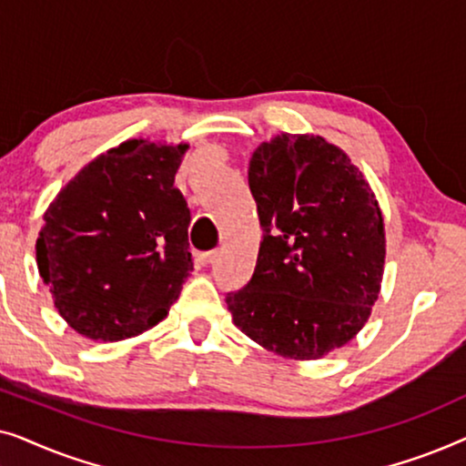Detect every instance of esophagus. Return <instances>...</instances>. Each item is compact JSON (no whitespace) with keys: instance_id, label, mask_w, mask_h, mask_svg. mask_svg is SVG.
Returning a JSON list of instances; mask_svg holds the SVG:
<instances>
[{"instance_id":"34e87169","label":"esophagus","mask_w":466,"mask_h":466,"mask_svg":"<svg viewBox=\"0 0 466 466\" xmlns=\"http://www.w3.org/2000/svg\"><path fill=\"white\" fill-rule=\"evenodd\" d=\"M214 254H216L214 250H199V252H195V263L199 265V267H206V265L212 263Z\"/></svg>"}]
</instances>
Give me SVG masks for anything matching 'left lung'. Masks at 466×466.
Listing matches in <instances>:
<instances>
[{
  "mask_svg": "<svg viewBox=\"0 0 466 466\" xmlns=\"http://www.w3.org/2000/svg\"><path fill=\"white\" fill-rule=\"evenodd\" d=\"M248 184L263 241L244 289L228 292L235 327L260 346L316 360L365 327L384 273V218L352 161L324 137L260 144Z\"/></svg>",
  "mask_w": 466,
  "mask_h": 466,
  "instance_id": "obj_1",
  "label": "left lung"
}]
</instances>
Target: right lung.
Masks as SVG:
<instances>
[{
	"mask_svg": "<svg viewBox=\"0 0 466 466\" xmlns=\"http://www.w3.org/2000/svg\"><path fill=\"white\" fill-rule=\"evenodd\" d=\"M188 146L129 139L86 165L44 214L37 269L88 339L118 341L167 316L193 271L190 209L174 187Z\"/></svg>",
	"mask_w": 466,
	"mask_h": 466,
	"instance_id": "1",
	"label": "right lung"
}]
</instances>
